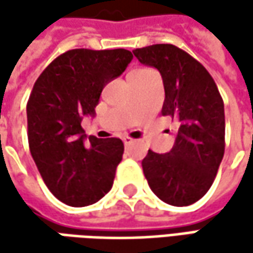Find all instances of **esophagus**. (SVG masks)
I'll list each match as a JSON object with an SVG mask.
<instances>
[{
    "label": "esophagus",
    "mask_w": 253,
    "mask_h": 253,
    "mask_svg": "<svg viewBox=\"0 0 253 253\" xmlns=\"http://www.w3.org/2000/svg\"><path fill=\"white\" fill-rule=\"evenodd\" d=\"M122 141H124V143H125V146H129L131 143H133V139H132V138H129V136H125V138H122Z\"/></svg>",
    "instance_id": "esophagus-1"
}]
</instances>
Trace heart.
<instances>
[{
  "mask_svg": "<svg viewBox=\"0 0 253 253\" xmlns=\"http://www.w3.org/2000/svg\"><path fill=\"white\" fill-rule=\"evenodd\" d=\"M149 69H135V70H132V72H148Z\"/></svg>",
  "mask_w": 253,
  "mask_h": 253,
  "instance_id": "obj_1",
  "label": "heart"
}]
</instances>
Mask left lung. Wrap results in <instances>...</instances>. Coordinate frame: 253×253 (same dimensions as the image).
Segmentation results:
<instances>
[{
	"mask_svg": "<svg viewBox=\"0 0 253 253\" xmlns=\"http://www.w3.org/2000/svg\"><path fill=\"white\" fill-rule=\"evenodd\" d=\"M133 54L159 70L165 85L162 115L179 125L169 153L148 151L143 174L162 201L190 206L209 191L224 156V101L206 67L177 46L152 44Z\"/></svg>",
	"mask_w": 253,
	"mask_h": 253,
	"instance_id": "1",
	"label": "left lung"
}]
</instances>
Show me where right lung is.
<instances>
[{
  "label": "right lung",
  "mask_w": 253,
  "mask_h": 253,
  "mask_svg": "<svg viewBox=\"0 0 253 253\" xmlns=\"http://www.w3.org/2000/svg\"><path fill=\"white\" fill-rule=\"evenodd\" d=\"M132 57L126 49H73L35 82L26 104L29 149L47 189L67 206H90L111 190L124 143L90 136L85 146L82 120L94 117L102 88Z\"/></svg>",
  "instance_id": "obj_1"
}]
</instances>
